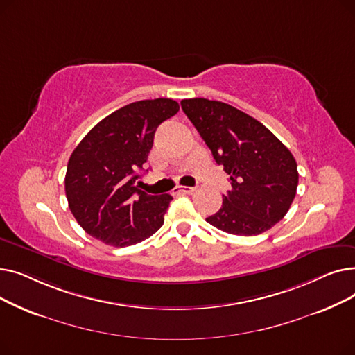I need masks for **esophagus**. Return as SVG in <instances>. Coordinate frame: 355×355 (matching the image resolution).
I'll return each instance as SVG.
<instances>
[{
	"label": "esophagus",
	"instance_id": "esophagus-1",
	"mask_svg": "<svg viewBox=\"0 0 355 355\" xmlns=\"http://www.w3.org/2000/svg\"><path fill=\"white\" fill-rule=\"evenodd\" d=\"M194 191H196L194 187H177L175 189V193H180V194H191Z\"/></svg>",
	"mask_w": 355,
	"mask_h": 355
}]
</instances>
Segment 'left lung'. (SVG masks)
Masks as SVG:
<instances>
[{
    "mask_svg": "<svg viewBox=\"0 0 355 355\" xmlns=\"http://www.w3.org/2000/svg\"><path fill=\"white\" fill-rule=\"evenodd\" d=\"M181 107L232 184L207 223L230 234L256 236L281 221L300 177L289 149L265 125L227 103L194 98L181 101Z\"/></svg>",
    "mask_w": 355,
    "mask_h": 355,
    "instance_id": "left-lung-1",
    "label": "left lung"
}]
</instances>
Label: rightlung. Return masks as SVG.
Masks as SVG:
<instances>
[{
  "label": "right lung",
  "instance_id": "add662e5",
  "mask_svg": "<svg viewBox=\"0 0 355 355\" xmlns=\"http://www.w3.org/2000/svg\"><path fill=\"white\" fill-rule=\"evenodd\" d=\"M173 99L129 103L93 126L70 155L64 178L69 209L82 229L105 245L125 248L151 237L173 197L151 196L135 181L155 130L174 116Z\"/></svg>",
  "mask_w": 355,
  "mask_h": 355
}]
</instances>
